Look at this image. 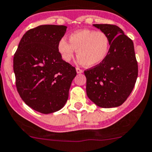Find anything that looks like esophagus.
Returning a JSON list of instances; mask_svg holds the SVG:
<instances>
[{
  "mask_svg": "<svg viewBox=\"0 0 152 152\" xmlns=\"http://www.w3.org/2000/svg\"><path fill=\"white\" fill-rule=\"evenodd\" d=\"M83 69H79V67L76 68V73H83Z\"/></svg>",
  "mask_w": 152,
  "mask_h": 152,
  "instance_id": "34e87169",
  "label": "esophagus"
}]
</instances>
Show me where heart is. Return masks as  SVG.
I'll return each instance as SVG.
<instances>
[{
  "instance_id": "b5f03b06",
  "label": "heart",
  "mask_w": 152,
  "mask_h": 152,
  "mask_svg": "<svg viewBox=\"0 0 152 152\" xmlns=\"http://www.w3.org/2000/svg\"><path fill=\"white\" fill-rule=\"evenodd\" d=\"M57 49L65 62H70L77 50L78 61L86 67H93L103 62L109 54L110 38L103 32L92 29H80L73 32L69 42L60 40Z\"/></svg>"
}]
</instances>
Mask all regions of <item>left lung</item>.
<instances>
[{
	"instance_id": "left-lung-1",
	"label": "left lung",
	"mask_w": 152,
	"mask_h": 152,
	"mask_svg": "<svg viewBox=\"0 0 152 152\" xmlns=\"http://www.w3.org/2000/svg\"><path fill=\"white\" fill-rule=\"evenodd\" d=\"M108 35L110 49L106 59L84 71L86 93L103 108L122 104L130 95L138 76V64L132 41L115 25L94 24Z\"/></svg>"
}]
</instances>
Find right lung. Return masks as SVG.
Here are the masks:
<instances>
[{
    "instance_id": "right-lung-1",
    "label": "right lung",
    "mask_w": 152,
    "mask_h": 152,
    "mask_svg": "<svg viewBox=\"0 0 152 152\" xmlns=\"http://www.w3.org/2000/svg\"><path fill=\"white\" fill-rule=\"evenodd\" d=\"M66 28L42 25L29 29L13 57L17 91L28 107L42 113L62 108L76 76L75 67L61 58L57 49Z\"/></svg>"
}]
</instances>
